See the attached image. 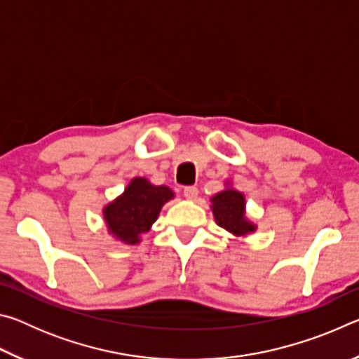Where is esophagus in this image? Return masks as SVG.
<instances>
[{
  "label": "esophagus",
  "instance_id": "obj_1",
  "mask_svg": "<svg viewBox=\"0 0 359 359\" xmlns=\"http://www.w3.org/2000/svg\"><path fill=\"white\" fill-rule=\"evenodd\" d=\"M184 196L190 201H194L198 198V188L196 187H185L184 190Z\"/></svg>",
  "mask_w": 359,
  "mask_h": 359
}]
</instances>
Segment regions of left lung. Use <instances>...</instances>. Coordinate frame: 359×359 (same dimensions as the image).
<instances>
[{
	"label": "left lung",
	"mask_w": 359,
	"mask_h": 359,
	"mask_svg": "<svg viewBox=\"0 0 359 359\" xmlns=\"http://www.w3.org/2000/svg\"><path fill=\"white\" fill-rule=\"evenodd\" d=\"M228 187L210 198L212 214L217 224L236 238H245L257 231V224L245 215V196L239 190Z\"/></svg>",
	"instance_id": "left-lung-1"
}]
</instances>
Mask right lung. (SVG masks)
Listing matches in <instances>:
<instances>
[{
  "instance_id": "1",
  "label": "right lung",
  "mask_w": 359,
  "mask_h": 359,
  "mask_svg": "<svg viewBox=\"0 0 359 359\" xmlns=\"http://www.w3.org/2000/svg\"><path fill=\"white\" fill-rule=\"evenodd\" d=\"M174 198L166 185H154L149 179L135 177L125 191L102 209L109 234L126 245H136L151 228L161 208Z\"/></svg>"
}]
</instances>
